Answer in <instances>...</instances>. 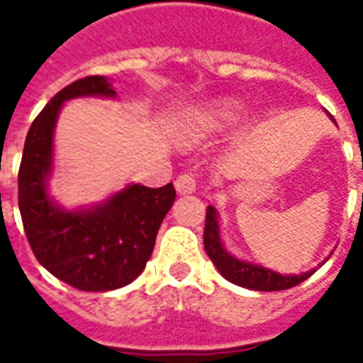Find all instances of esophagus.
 <instances>
[{"instance_id": "esophagus-1", "label": "esophagus", "mask_w": 363, "mask_h": 363, "mask_svg": "<svg viewBox=\"0 0 363 363\" xmlns=\"http://www.w3.org/2000/svg\"><path fill=\"white\" fill-rule=\"evenodd\" d=\"M174 189L179 194H192L194 190H196V179H194V174L190 173H182L177 177V181H174Z\"/></svg>"}]
</instances>
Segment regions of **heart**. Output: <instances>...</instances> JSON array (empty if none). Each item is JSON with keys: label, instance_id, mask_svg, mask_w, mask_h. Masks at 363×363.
Wrapping results in <instances>:
<instances>
[{"label": "heart", "instance_id": "obj_1", "mask_svg": "<svg viewBox=\"0 0 363 363\" xmlns=\"http://www.w3.org/2000/svg\"><path fill=\"white\" fill-rule=\"evenodd\" d=\"M243 118V106L235 101H218L192 112L182 124V134L190 142H200L210 135L221 134L231 126H235Z\"/></svg>", "mask_w": 363, "mask_h": 363}]
</instances>
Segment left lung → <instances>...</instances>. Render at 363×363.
<instances>
[{"instance_id": "8db88e82", "label": "left lung", "mask_w": 363, "mask_h": 363, "mask_svg": "<svg viewBox=\"0 0 363 363\" xmlns=\"http://www.w3.org/2000/svg\"><path fill=\"white\" fill-rule=\"evenodd\" d=\"M204 249L225 280H229L231 284H237L241 288L255 289V291L289 289L307 280L315 272V270H309V272L288 276V274H278L270 270V268L252 264V262H247V260H241L233 257V255H229L223 243H221L220 220H218V210L213 206H208V210H206Z\"/></svg>"}]
</instances>
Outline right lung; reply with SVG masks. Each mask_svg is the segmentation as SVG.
Masks as SVG:
<instances>
[{"label":"right lung","mask_w":363,"mask_h":363,"mask_svg":"<svg viewBox=\"0 0 363 363\" xmlns=\"http://www.w3.org/2000/svg\"><path fill=\"white\" fill-rule=\"evenodd\" d=\"M75 96H116L106 77L89 75L52 96L30 124L19 167V210L36 260L83 291H111L135 280L150 260L161 221L177 192L128 184L91 208L66 210L48 194L54 128L62 104Z\"/></svg>","instance_id":"right-lung-1"}]
</instances>
